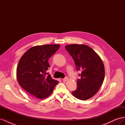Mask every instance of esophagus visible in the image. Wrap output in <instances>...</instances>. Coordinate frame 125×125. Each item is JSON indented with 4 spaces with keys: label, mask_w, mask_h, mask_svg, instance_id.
Returning a JSON list of instances; mask_svg holds the SVG:
<instances>
[{
    "label": "esophagus",
    "mask_w": 125,
    "mask_h": 125,
    "mask_svg": "<svg viewBox=\"0 0 125 125\" xmlns=\"http://www.w3.org/2000/svg\"><path fill=\"white\" fill-rule=\"evenodd\" d=\"M68 78L67 77H65V78L62 79V80L63 81H66L68 80Z\"/></svg>",
    "instance_id": "esophagus-1"
}]
</instances>
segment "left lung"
I'll list each match as a JSON object with an SVG mask.
<instances>
[{
  "mask_svg": "<svg viewBox=\"0 0 125 125\" xmlns=\"http://www.w3.org/2000/svg\"><path fill=\"white\" fill-rule=\"evenodd\" d=\"M65 48L73 59L77 71H81L77 89L72 94L79 100H88L97 92L103 82L105 69L103 62L87 45L71 44L66 45Z\"/></svg>",
  "mask_w": 125,
  "mask_h": 125,
  "instance_id": "8db88e82",
  "label": "left lung"
}]
</instances>
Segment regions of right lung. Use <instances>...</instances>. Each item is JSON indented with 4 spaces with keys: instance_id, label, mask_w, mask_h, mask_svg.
I'll use <instances>...</instances> for the list:
<instances>
[{
    "instance_id": "1",
    "label": "right lung",
    "mask_w": 125,
    "mask_h": 125,
    "mask_svg": "<svg viewBox=\"0 0 125 125\" xmlns=\"http://www.w3.org/2000/svg\"><path fill=\"white\" fill-rule=\"evenodd\" d=\"M60 47L59 45H43L30 48L20 58L17 69L19 84L25 91L39 99L48 97L58 81L47 70L48 60Z\"/></svg>"
}]
</instances>
